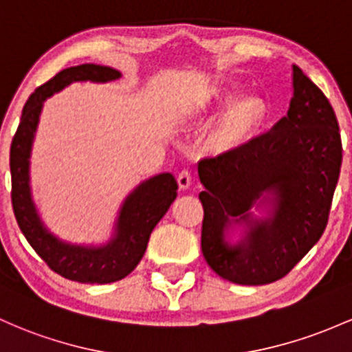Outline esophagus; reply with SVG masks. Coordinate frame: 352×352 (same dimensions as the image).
<instances>
[{
  "instance_id": "esophagus-1",
  "label": "esophagus",
  "mask_w": 352,
  "mask_h": 352,
  "mask_svg": "<svg viewBox=\"0 0 352 352\" xmlns=\"http://www.w3.org/2000/svg\"><path fill=\"white\" fill-rule=\"evenodd\" d=\"M177 182H179V187L182 188V190H185V188L190 187V184H192V173H190V170L184 168L182 172H180L179 175H177Z\"/></svg>"
}]
</instances>
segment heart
<instances>
[{"mask_svg":"<svg viewBox=\"0 0 352 352\" xmlns=\"http://www.w3.org/2000/svg\"><path fill=\"white\" fill-rule=\"evenodd\" d=\"M219 96L227 105H232V108L227 111L226 118H223L222 129H220V138L229 145L244 144L256 130L258 120H261V110L254 102H235V95L230 94V91H226V94ZM207 103L208 102H202L195 108L207 105Z\"/></svg>","mask_w":352,"mask_h":352,"instance_id":"heart-1","label":"heart"}]
</instances>
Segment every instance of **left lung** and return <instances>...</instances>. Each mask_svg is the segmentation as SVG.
<instances>
[{
    "instance_id": "left-lung-1",
    "label": "left lung",
    "mask_w": 352,
    "mask_h": 352,
    "mask_svg": "<svg viewBox=\"0 0 352 352\" xmlns=\"http://www.w3.org/2000/svg\"><path fill=\"white\" fill-rule=\"evenodd\" d=\"M287 115L267 133L199 162L206 190L202 254L222 279L262 285L287 276L319 241L329 219L342 162L341 133L326 95L292 67ZM267 193L273 214L254 221L248 210ZM245 221L244 241L230 246L226 227Z\"/></svg>"
}]
</instances>
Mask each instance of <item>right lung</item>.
<instances>
[{
	"mask_svg": "<svg viewBox=\"0 0 352 352\" xmlns=\"http://www.w3.org/2000/svg\"><path fill=\"white\" fill-rule=\"evenodd\" d=\"M120 76L117 69L94 63L61 69L30 96L11 142V204L19 229L50 269L83 284H108L129 276L144 257L150 234L172 206L179 188L172 173H160L142 182L120 208L113 237L100 247L60 241L41 222L30 188V155L43 102L73 82L105 83Z\"/></svg>",
	"mask_w": 352,
	"mask_h": 352,
	"instance_id": "1",
	"label": "right lung"
}]
</instances>
